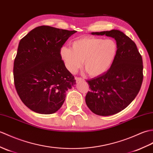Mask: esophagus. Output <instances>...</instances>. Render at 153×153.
<instances>
[{
    "label": "esophagus",
    "instance_id": "34e87169",
    "mask_svg": "<svg viewBox=\"0 0 153 153\" xmlns=\"http://www.w3.org/2000/svg\"><path fill=\"white\" fill-rule=\"evenodd\" d=\"M75 79L76 80V81H83V79L81 77H76Z\"/></svg>",
    "mask_w": 153,
    "mask_h": 153
}]
</instances>
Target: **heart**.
Segmentation results:
<instances>
[{
    "label": "heart",
    "instance_id": "heart-1",
    "mask_svg": "<svg viewBox=\"0 0 153 153\" xmlns=\"http://www.w3.org/2000/svg\"><path fill=\"white\" fill-rule=\"evenodd\" d=\"M117 44L112 39L85 37L72 42V47L63 46L60 56L66 68L74 74L82 65L91 77H97L111 68L117 53Z\"/></svg>",
    "mask_w": 153,
    "mask_h": 153
}]
</instances>
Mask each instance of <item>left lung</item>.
Wrapping results in <instances>:
<instances>
[{"label": "left lung", "mask_w": 153, "mask_h": 153, "mask_svg": "<svg viewBox=\"0 0 153 153\" xmlns=\"http://www.w3.org/2000/svg\"><path fill=\"white\" fill-rule=\"evenodd\" d=\"M115 38L117 53L112 65L101 76L87 80L90 91L85 102L91 111L109 116L125 109L136 97L143 82V60L133 40L119 30L92 33Z\"/></svg>", "instance_id": "obj_1"}]
</instances>
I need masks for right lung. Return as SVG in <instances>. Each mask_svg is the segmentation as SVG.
<instances>
[{"label": "right lung", "mask_w": 153, "mask_h": 153, "mask_svg": "<svg viewBox=\"0 0 153 153\" xmlns=\"http://www.w3.org/2000/svg\"><path fill=\"white\" fill-rule=\"evenodd\" d=\"M76 30L40 26L19 42L13 63L14 85L21 101L40 114H52L61 108L66 92L76 84L60 51Z\"/></svg>", "instance_id": "obj_1"}]
</instances>
